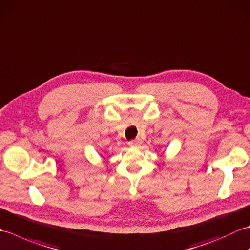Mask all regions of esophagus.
Instances as JSON below:
<instances>
[{"instance_id":"obj_1","label":"esophagus","mask_w":250,"mask_h":250,"mask_svg":"<svg viewBox=\"0 0 250 250\" xmlns=\"http://www.w3.org/2000/svg\"><path fill=\"white\" fill-rule=\"evenodd\" d=\"M128 144H129L130 146H132V147H133V146H140V145L142 144V141L139 140V139H137V140H132V141H130V142L128 143Z\"/></svg>"}]
</instances>
